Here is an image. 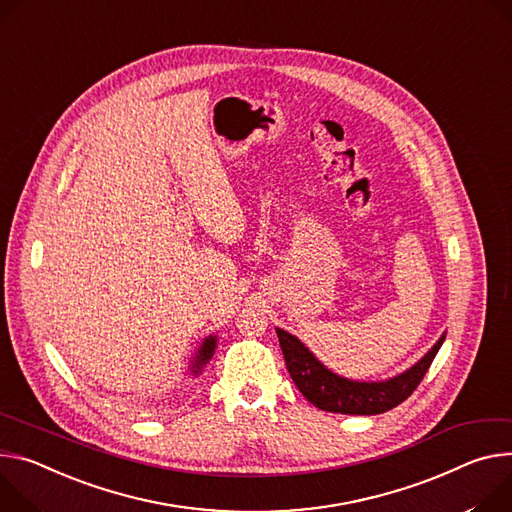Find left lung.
<instances>
[{"instance_id": "8db88e82", "label": "left lung", "mask_w": 512, "mask_h": 512, "mask_svg": "<svg viewBox=\"0 0 512 512\" xmlns=\"http://www.w3.org/2000/svg\"><path fill=\"white\" fill-rule=\"evenodd\" d=\"M275 333L280 339L290 376L310 404L327 412L363 416L382 414L404 402L421 384L445 341L443 333L421 359L394 378L380 382H359L335 374L292 333L284 329H275Z\"/></svg>"}]
</instances>
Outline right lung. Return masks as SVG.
<instances>
[{
  "instance_id": "1",
  "label": "right lung",
  "mask_w": 512,
  "mask_h": 512,
  "mask_svg": "<svg viewBox=\"0 0 512 512\" xmlns=\"http://www.w3.org/2000/svg\"><path fill=\"white\" fill-rule=\"evenodd\" d=\"M216 345H218V337L216 335H208L202 345L198 347L196 355L192 357L190 361V367H188V374L190 376H200L204 367L210 363V359L214 357V351H216Z\"/></svg>"
}]
</instances>
